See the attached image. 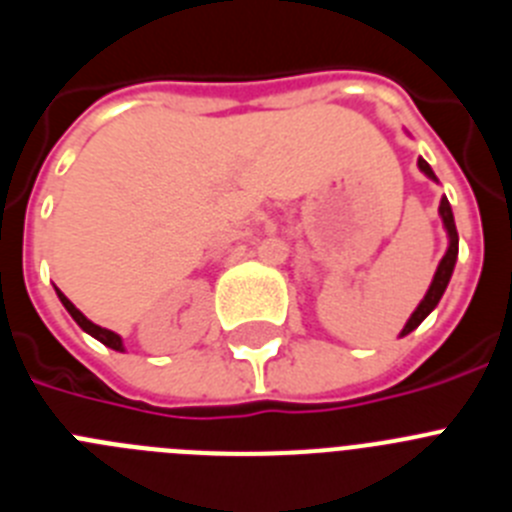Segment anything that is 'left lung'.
<instances>
[{"mask_svg":"<svg viewBox=\"0 0 512 512\" xmlns=\"http://www.w3.org/2000/svg\"><path fill=\"white\" fill-rule=\"evenodd\" d=\"M418 166H420V171H425V174L431 176V179H436V174H433V171H431V166L425 164L423 158H418ZM438 212H441V217H443V225H446V230H449V238H451V243H449V251H446V256H443V259H441V264H438V269H436V277H433V282H431V289H428V295L423 297V302H420V305H418V310H415L413 315H410L408 325H405V328H402V336H408L410 330H415V328H418L420 323H423L425 318H428V312H431L433 307L438 305V300H441V297H443V292H446V284H449V279H451V271H454V264H456V253H459V233H456V225H454V212H451V205H449V200H446V197H443V200H441V207H438Z\"/></svg>","mask_w":512,"mask_h":512,"instance_id":"1","label":"left lung"}]
</instances>
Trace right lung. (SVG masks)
Instances as JSON below:
<instances>
[{
	"mask_svg": "<svg viewBox=\"0 0 512 512\" xmlns=\"http://www.w3.org/2000/svg\"><path fill=\"white\" fill-rule=\"evenodd\" d=\"M56 292H58V289H56ZM58 297H61L63 307H66V310L71 312V318H74L76 323H79L81 330H87L89 336H94V338H97V341H102L104 346L115 348V351H122V341H120V336H117V333H112V330H107V328H99V325H94L92 320L84 318V315H81V312L76 310L74 305H71V300L66 295H63V292H58Z\"/></svg>",
	"mask_w": 512,
	"mask_h": 512,
	"instance_id": "add662e5",
	"label": "right lung"
}]
</instances>
